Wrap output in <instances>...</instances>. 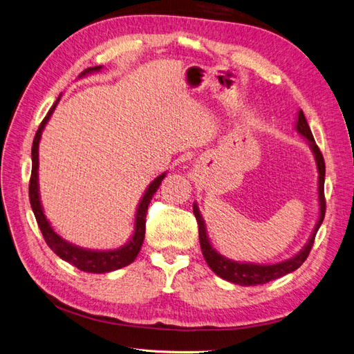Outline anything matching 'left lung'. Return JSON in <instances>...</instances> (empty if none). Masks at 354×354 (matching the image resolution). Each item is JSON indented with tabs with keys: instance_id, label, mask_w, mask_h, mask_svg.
<instances>
[{
	"instance_id": "left-lung-1",
	"label": "left lung",
	"mask_w": 354,
	"mask_h": 354,
	"mask_svg": "<svg viewBox=\"0 0 354 354\" xmlns=\"http://www.w3.org/2000/svg\"><path fill=\"white\" fill-rule=\"evenodd\" d=\"M294 128L298 134H301L306 138L310 151H312V153L315 156V162H316V168H317L319 216H317V221L313 227V232H312V234H310L308 241L304 243L301 250H299L295 255L289 257V259L282 260L279 263L260 264V263H250V261H234V260L227 259V257H224L223 254H220L216 248H214L211 239L208 238L205 220H203V217H202L198 203L194 202V214H195L198 226H199V243H201L202 255H203V259H205L207 264L209 266V269L224 281L236 283L241 286H255V285H263V283H267L270 281L279 279V277L297 270L298 267L306 261L310 250H312L316 233L325 217V195H324L325 160L315 142L312 131H310V127L306 121V116L301 109L297 112V120H295Z\"/></svg>"
}]
</instances>
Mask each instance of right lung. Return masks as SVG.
Here are the masks:
<instances>
[{"label":"right lung","instance_id":"right-lung-1","mask_svg":"<svg viewBox=\"0 0 354 354\" xmlns=\"http://www.w3.org/2000/svg\"><path fill=\"white\" fill-rule=\"evenodd\" d=\"M103 66H94L85 69L80 78L87 77V75L100 72ZM62 94L57 97L56 103L51 106V109L48 111L47 116L42 120L38 131L34 138V145H32V174H30V183H29V199H30V207L32 211L35 214L37 223L39 226V230L44 236L47 245L50 248L55 251L62 260H65L71 263L72 266L77 267V269L87 272V273H109L118 269H122V267L131 264L137 254L140 252V248L145 241V232H146V212L147 207L151 203L152 196L155 195V192L159 189L160 183L167 176V171L162 174H159L156 178L151 181L145 190V194L142 199L138 201L136 214H134V230L131 233L130 239H128L122 246L115 250H90V248H82V246L75 245L66 239H63L60 234L53 229L51 223L48 221L44 208H42V202H41V195H39V180H38V169H39V159H38V152H39V142H41V136L42 131H44L46 125L48 124L50 118L55 112L56 106L60 102Z\"/></svg>","mask_w":354,"mask_h":354}]
</instances>
